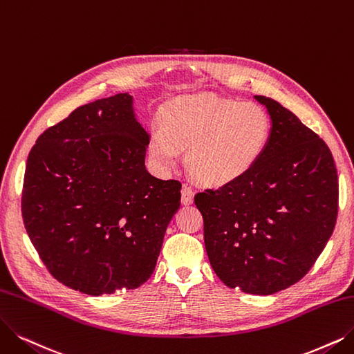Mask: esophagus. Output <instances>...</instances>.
I'll use <instances>...</instances> for the list:
<instances>
[{
  "mask_svg": "<svg viewBox=\"0 0 354 354\" xmlns=\"http://www.w3.org/2000/svg\"><path fill=\"white\" fill-rule=\"evenodd\" d=\"M194 199V192L189 186H183L181 189V202L185 205H192Z\"/></svg>",
  "mask_w": 354,
  "mask_h": 354,
  "instance_id": "esophagus-1",
  "label": "esophagus"
}]
</instances>
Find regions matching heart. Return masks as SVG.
I'll use <instances>...</instances> for the list:
<instances>
[{
  "instance_id": "b5f03b06",
  "label": "heart",
  "mask_w": 354,
  "mask_h": 354,
  "mask_svg": "<svg viewBox=\"0 0 354 354\" xmlns=\"http://www.w3.org/2000/svg\"><path fill=\"white\" fill-rule=\"evenodd\" d=\"M162 126H152L149 155L162 171L187 149L190 171L210 186H225L247 176L264 155L272 135L270 118L257 104L214 95L174 98L161 111Z\"/></svg>"
}]
</instances>
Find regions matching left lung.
Returning <instances> with one entry per match:
<instances>
[{
	"instance_id": "obj_1",
	"label": "left lung",
	"mask_w": 354,
	"mask_h": 354,
	"mask_svg": "<svg viewBox=\"0 0 354 354\" xmlns=\"http://www.w3.org/2000/svg\"><path fill=\"white\" fill-rule=\"evenodd\" d=\"M272 122L251 171L194 196L212 268L228 288L273 295L299 281L334 231L338 178L322 139L277 102L254 95Z\"/></svg>"
}]
</instances>
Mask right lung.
<instances>
[{
    "label": "right lung",
    "instance_id": "1",
    "mask_svg": "<svg viewBox=\"0 0 354 354\" xmlns=\"http://www.w3.org/2000/svg\"><path fill=\"white\" fill-rule=\"evenodd\" d=\"M148 145L129 93L81 106L37 138L26 165L23 222L65 286L110 295L153 273L181 185L148 171Z\"/></svg>",
    "mask_w": 354,
    "mask_h": 354
}]
</instances>
